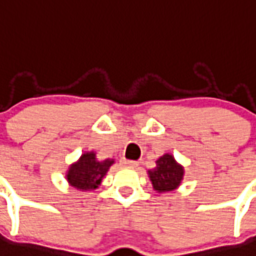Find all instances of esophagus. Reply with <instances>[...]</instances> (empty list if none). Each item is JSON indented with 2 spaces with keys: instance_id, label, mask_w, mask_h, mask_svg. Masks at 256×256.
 <instances>
[{
  "instance_id": "1",
  "label": "esophagus",
  "mask_w": 256,
  "mask_h": 256,
  "mask_svg": "<svg viewBox=\"0 0 256 256\" xmlns=\"http://www.w3.org/2000/svg\"><path fill=\"white\" fill-rule=\"evenodd\" d=\"M122 165L128 166V168H136L139 164L138 161H130V160H122Z\"/></svg>"
}]
</instances>
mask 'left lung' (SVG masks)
<instances>
[{"mask_svg": "<svg viewBox=\"0 0 256 256\" xmlns=\"http://www.w3.org/2000/svg\"><path fill=\"white\" fill-rule=\"evenodd\" d=\"M153 188L158 192H168L179 186L183 179L184 170L175 162L171 154L162 156L157 160V166L148 171Z\"/></svg>", "mask_w": 256, "mask_h": 256, "instance_id": "obj_1", "label": "left lung"}]
</instances>
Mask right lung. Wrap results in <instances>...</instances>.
<instances>
[{"label": "right lung", "mask_w": 256, "mask_h": 256, "mask_svg": "<svg viewBox=\"0 0 256 256\" xmlns=\"http://www.w3.org/2000/svg\"><path fill=\"white\" fill-rule=\"evenodd\" d=\"M113 164L112 160L99 162L95 158V153H85L77 164L70 166L66 179L77 190H90L98 188L102 178L106 175L108 168Z\"/></svg>", "instance_id": "obj_1"}]
</instances>
